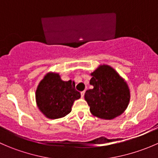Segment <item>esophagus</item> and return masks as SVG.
I'll list each match as a JSON object with an SVG mask.
<instances>
[{"instance_id":"34e87169","label":"esophagus","mask_w":158,"mask_h":158,"mask_svg":"<svg viewBox=\"0 0 158 158\" xmlns=\"http://www.w3.org/2000/svg\"><path fill=\"white\" fill-rule=\"evenodd\" d=\"M84 94H85V92H84V91L81 92V97H82V98H83L84 97Z\"/></svg>"}]
</instances>
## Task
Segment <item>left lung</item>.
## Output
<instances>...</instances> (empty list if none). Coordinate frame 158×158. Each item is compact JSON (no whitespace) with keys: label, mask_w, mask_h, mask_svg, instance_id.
Returning <instances> with one entry per match:
<instances>
[{"label":"left lung","mask_w":158,"mask_h":158,"mask_svg":"<svg viewBox=\"0 0 158 158\" xmlns=\"http://www.w3.org/2000/svg\"><path fill=\"white\" fill-rule=\"evenodd\" d=\"M90 85L85 91V100L92 115L111 120L121 115L128 108L131 93L125 79L109 65H99L90 73Z\"/></svg>","instance_id":"left-lung-1"}]
</instances>
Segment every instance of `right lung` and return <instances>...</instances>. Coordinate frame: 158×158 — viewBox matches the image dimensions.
<instances>
[{
  "instance_id": "1",
  "label": "right lung",
  "mask_w": 158,
  "mask_h": 158,
  "mask_svg": "<svg viewBox=\"0 0 158 158\" xmlns=\"http://www.w3.org/2000/svg\"><path fill=\"white\" fill-rule=\"evenodd\" d=\"M80 97L74 81L62 80L60 74L54 72H49L44 76L35 92L38 109L49 119L67 115L74 102Z\"/></svg>"
}]
</instances>
